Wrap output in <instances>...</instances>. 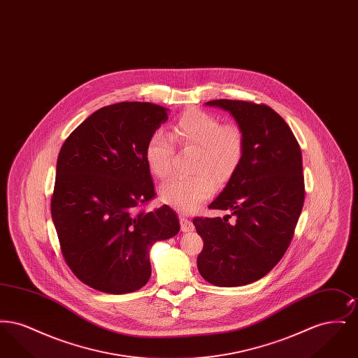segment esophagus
<instances>
[{
  "instance_id": "1",
  "label": "esophagus",
  "mask_w": 358,
  "mask_h": 358,
  "mask_svg": "<svg viewBox=\"0 0 358 358\" xmlns=\"http://www.w3.org/2000/svg\"><path fill=\"white\" fill-rule=\"evenodd\" d=\"M180 225H181L182 232H190V231L194 229L193 222H190L187 217H184V216H180Z\"/></svg>"
}]
</instances>
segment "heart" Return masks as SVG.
<instances>
[{"mask_svg":"<svg viewBox=\"0 0 358 358\" xmlns=\"http://www.w3.org/2000/svg\"><path fill=\"white\" fill-rule=\"evenodd\" d=\"M171 138L181 148L196 149L189 177H173L159 187V199L181 212H192L208 200L216 185L228 182L243 161L245 136L236 123L222 120L203 110L185 111L171 129ZM174 148L164 131H155L148 139L145 161L158 178L171 173Z\"/></svg>","mask_w":358,"mask_h":358,"instance_id":"obj_1","label":"heart"}]
</instances>
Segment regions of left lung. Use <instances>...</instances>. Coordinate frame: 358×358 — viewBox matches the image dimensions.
<instances>
[{
	"label": "left lung",
	"mask_w": 358,
	"mask_h": 358,
	"mask_svg": "<svg viewBox=\"0 0 358 358\" xmlns=\"http://www.w3.org/2000/svg\"><path fill=\"white\" fill-rule=\"evenodd\" d=\"M245 136V152L235 176L209 209L225 217H194L204 248L197 267L219 287L250 285L270 273L286 254L305 203L301 146L289 124L260 103L216 99Z\"/></svg>",
	"instance_id": "8db88e82"
}]
</instances>
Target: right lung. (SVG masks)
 I'll return each mask as SVG.
<instances>
[{
  "label": "right lung",
  "mask_w": 358,
  "mask_h": 358,
  "mask_svg": "<svg viewBox=\"0 0 358 358\" xmlns=\"http://www.w3.org/2000/svg\"><path fill=\"white\" fill-rule=\"evenodd\" d=\"M165 107L120 102L99 108L66 139L56 165L52 220L62 255L91 289L127 294L150 275V247L180 232L174 210L141 206L155 197L145 161Z\"/></svg>",
  "instance_id": "right-lung-1"
}]
</instances>
